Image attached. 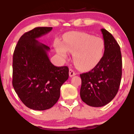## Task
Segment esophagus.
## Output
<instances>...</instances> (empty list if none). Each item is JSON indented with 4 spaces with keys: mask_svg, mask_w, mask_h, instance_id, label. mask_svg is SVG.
<instances>
[{
    "mask_svg": "<svg viewBox=\"0 0 134 134\" xmlns=\"http://www.w3.org/2000/svg\"><path fill=\"white\" fill-rule=\"evenodd\" d=\"M76 73L72 69L69 70V75L70 77H73V76H76Z\"/></svg>",
    "mask_w": 134,
    "mask_h": 134,
    "instance_id": "1",
    "label": "esophagus"
}]
</instances>
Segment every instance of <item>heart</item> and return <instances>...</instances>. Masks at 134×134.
Returning <instances> with one entry per match:
<instances>
[{"mask_svg":"<svg viewBox=\"0 0 134 134\" xmlns=\"http://www.w3.org/2000/svg\"><path fill=\"white\" fill-rule=\"evenodd\" d=\"M55 49L62 58L67 57L68 51L73 54L75 65L80 70L93 69L104 55L105 43L99 37L84 32H70L64 37V43L56 41Z\"/></svg>","mask_w":134,"mask_h":134,"instance_id":"b5f03b06","label":"heart"}]
</instances>
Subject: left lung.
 I'll return each instance as SVG.
<instances>
[{"label": "left lung", "instance_id": "8db88e82", "mask_svg": "<svg viewBox=\"0 0 134 134\" xmlns=\"http://www.w3.org/2000/svg\"><path fill=\"white\" fill-rule=\"evenodd\" d=\"M105 43L104 55L91 71L80 74V97L89 106L100 107L117 94L122 77V54L119 44L108 31L101 29Z\"/></svg>", "mask_w": 134, "mask_h": 134}]
</instances>
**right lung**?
I'll return each instance as SVG.
<instances>
[{"instance_id":"right-lung-1","label":"right lung","mask_w":134,"mask_h":134,"mask_svg":"<svg viewBox=\"0 0 134 134\" xmlns=\"http://www.w3.org/2000/svg\"><path fill=\"white\" fill-rule=\"evenodd\" d=\"M53 27H37L19 39L13 54L12 85L20 100L30 109L44 110L53 107L60 87L68 79L67 66L57 67L50 61V48L37 39Z\"/></svg>"}]
</instances>
